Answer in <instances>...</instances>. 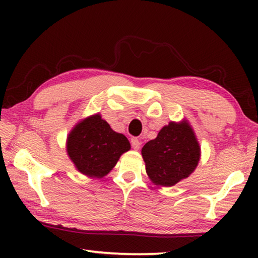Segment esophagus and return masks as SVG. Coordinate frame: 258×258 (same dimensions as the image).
Instances as JSON below:
<instances>
[{
	"label": "esophagus",
	"instance_id": "34e87169",
	"mask_svg": "<svg viewBox=\"0 0 258 258\" xmlns=\"http://www.w3.org/2000/svg\"><path fill=\"white\" fill-rule=\"evenodd\" d=\"M131 143H132V148L134 150H139L140 147H141V142H140V140L137 138H133L131 140Z\"/></svg>",
	"mask_w": 258,
	"mask_h": 258
}]
</instances>
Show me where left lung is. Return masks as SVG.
Returning <instances> with one entry per match:
<instances>
[{
	"label": "left lung",
	"instance_id": "1",
	"mask_svg": "<svg viewBox=\"0 0 258 258\" xmlns=\"http://www.w3.org/2000/svg\"><path fill=\"white\" fill-rule=\"evenodd\" d=\"M141 154L150 181L158 186H173L195 172L202 149L190 123L182 119L165 125L156 139L143 146Z\"/></svg>",
	"mask_w": 258,
	"mask_h": 258
}]
</instances>
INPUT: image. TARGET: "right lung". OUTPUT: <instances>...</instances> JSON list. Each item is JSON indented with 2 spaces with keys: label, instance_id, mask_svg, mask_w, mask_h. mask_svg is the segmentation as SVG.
<instances>
[{
  "label": "right lung",
  "instance_id": "obj_1",
  "mask_svg": "<svg viewBox=\"0 0 258 258\" xmlns=\"http://www.w3.org/2000/svg\"><path fill=\"white\" fill-rule=\"evenodd\" d=\"M130 149L127 138L115 132L99 112L78 121L66 141L69 159L78 172L89 177L106 176Z\"/></svg>",
  "mask_w": 258,
  "mask_h": 258
}]
</instances>
